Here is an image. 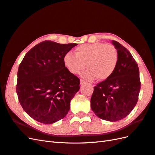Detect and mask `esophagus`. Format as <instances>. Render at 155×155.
I'll return each mask as SVG.
<instances>
[{
	"label": "esophagus",
	"mask_w": 155,
	"mask_h": 155,
	"mask_svg": "<svg viewBox=\"0 0 155 155\" xmlns=\"http://www.w3.org/2000/svg\"><path fill=\"white\" fill-rule=\"evenodd\" d=\"M86 81L83 80V79H81V84H84V83H86Z\"/></svg>",
	"instance_id": "obj_1"
}]
</instances>
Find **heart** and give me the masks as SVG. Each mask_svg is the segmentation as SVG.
<instances>
[{"label": "heart", "instance_id": "heart-1", "mask_svg": "<svg viewBox=\"0 0 155 155\" xmlns=\"http://www.w3.org/2000/svg\"><path fill=\"white\" fill-rule=\"evenodd\" d=\"M65 67L73 74H79L86 67L82 76L88 80L104 81L112 76L118 63V54L113 45L96 42L78 46L74 55L67 53L63 58Z\"/></svg>", "mask_w": 155, "mask_h": 155}]
</instances>
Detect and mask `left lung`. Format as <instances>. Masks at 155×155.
I'll list each match as a JSON object with an SVG mask.
<instances>
[{
    "label": "left lung",
    "mask_w": 155,
    "mask_h": 155,
    "mask_svg": "<svg viewBox=\"0 0 155 155\" xmlns=\"http://www.w3.org/2000/svg\"><path fill=\"white\" fill-rule=\"evenodd\" d=\"M118 54L111 77L97 84L91 97V107L101 119L114 122L125 118L136 106L141 88L140 71L132 54L120 43L112 41Z\"/></svg>",
    "instance_id": "left-lung-1"
}]
</instances>
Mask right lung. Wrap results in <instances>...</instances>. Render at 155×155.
<instances>
[{
	"label": "right lung",
	"mask_w": 155,
	"mask_h": 155,
	"mask_svg": "<svg viewBox=\"0 0 155 155\" xmlns=\"http://www.w3.org/2000/svg\"><path fill=\"white\" fill-rule=\"evenodd\" d=\"M77 45L43 41L32 48L19 64L18 100L35 120L52 124L68 113L71 100L80 89V79L67 69L63 58Z\"/></svg>",
	"instance_id": "right-lung-1"
}]
</instances>
